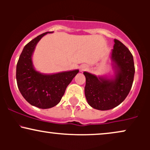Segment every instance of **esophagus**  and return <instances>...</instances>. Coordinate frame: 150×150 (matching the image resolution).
<instances>
[{
	"label": "esophagus",
	"instance_id": "1",
	"mask_svg": "<svg viewBox=\"0 0 150 150\" xmlns=\"http://www.w3.org/2000/svg\"><path fill=\"white\" fill-rule=\"evenodd\" d=\"M87 68H88V67H87V65H82L80 66V71L81 72H83L85 71V70H87Z\"/></svg>",
	"mask_w": 150,
	"mask_h": 150
}]
</instances>
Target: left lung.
Returning a JSON list of instances; mask_svg holds the SVG:
<instances>
[{"mask_svg":"<svg viewBox=\"0 0 150 150\" xmlns=\"http://www.w3.org/2000/svg\"><path fill=\"white\" fill-rule=\"evenodd\" d=\"M111 51L115 76L108 79L84 72L85 97L89 106L101 111L112 109L121 104L131 89L135 75L133 56L128 48L114 39Z\"/></svg>","mask_w":150,"mask_h":150,"instance_id":"left-lung-1","label":"left lung"}]
</instances>
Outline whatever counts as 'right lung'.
Returning <instances> with one entry per match:
<instances>
[{
	"mask_svg": "<svg viewBox=\"0 0 150 150\" xmlns=\"http://www.w3.org/2000/svg\"><path fill=\"white\" fill-rule=\"evenodd\" d=\"M34 38L24 47L16 68V79L19 90L32 106L49 108L57 105L67 87L78 73V70L55 74H43L34 69L32 54L37 43L46 34Z\"/></svg>",
	"mask_w": 150,
	"mask_h": 150,
	"instance_id": "right-lung-1",
	"label": "right lung"
}]
</instances>
